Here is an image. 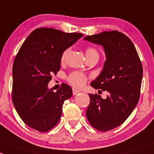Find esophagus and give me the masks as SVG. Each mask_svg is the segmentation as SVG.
Masks as SVG:
<instances>
[{"label": "esophagus", "mask_w": 154, "mask_h": 154, "mask_svg": "<svg viewBox=\"0 0 154 154\" xmlns=\"http://www.w3.org/2000/svg\"><path fill=\"white\" fill-rule=\"evenodd\" d=\"M78 93H80V91H79V90H76V89H75V88L72 89V94H73V95H76V94H78Z\"/></svg>", "instance_id": "34e87169"}]
</instances>
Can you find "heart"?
Here are the masks:
<instances>
[{"instance_id":"1","label":"heart","mask_w":154,"mask_h":154,"mask_svg":"<svg viewBox=\"0 0 154 154\" xmlns=\"http://www.w3.org/2000/svg\"><path fill=\"white\" fill-rule=\"evenodd\" d=\"M68 52H69V50H66L62 53V55H61V61H64L65 60ZM85 54H86V56L88 58H90L92 56H94V55H98L99 56V53H98L97 50H96L93 48H91V47H89V48L85 50ZM87 80H88V79H87L86 75L82 73V72H78V71H75V72H72L67 77L68 82L72 86L76 88H83L85 85V84H86Z\"/></svg>"}]
</instances>
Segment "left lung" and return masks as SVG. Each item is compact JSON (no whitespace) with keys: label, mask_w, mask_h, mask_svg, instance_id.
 <instances>
[{"label":"left lung","mask_w":154,"mask_h":154,"mask_svg":"<svg viewBox=\"0 0 154 154\" xmlns=\"http://www.w3.org/2000/svg\"><path fill=\"white\" fill-rule=\"evenodd\" d=\"M84 39L102 46L105 53L102 70L90 85L106 90L108 95L104 99L96 93L89 94L90 101L86 111L90 124L104 132L121 125L136 107L143 69L134 44L123 33L104 31Z\"/></svg>","instance_id":"left-lung-1"}]
</instances>
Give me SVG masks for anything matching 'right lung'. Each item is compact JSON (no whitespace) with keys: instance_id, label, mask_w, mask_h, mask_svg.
Listing matches in <instances>:
<instances>
[{"instance_id":"1","label":"right lung","mask_w":154,"mask_h":154,"mask_svg":"<svg viewBox=\"0 0 154 154\" xmlns=\"http://www.w3.org/2000/svg\"><path fill=\"white\" fill-rule=\"evenodd\" d=\"M82 36L38 28L20 47L12 67V102L20 119L31 128L47 132L59 121L64 101L72 95V88L62 84L54 93L48 83L61 68L62 53Z\"/></svg>"}]
</instances>
